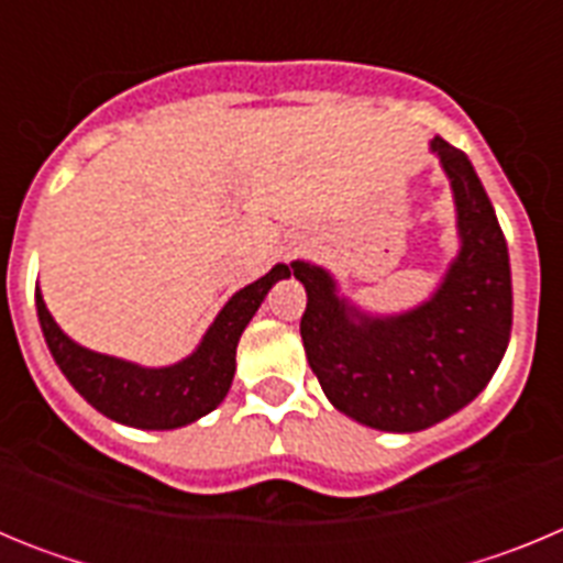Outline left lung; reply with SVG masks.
I'll list each match as a JSON object with an SVG mask.
<instances>
[{
	"mask_svg": "<svg viewBox=\"0 0 563 563\" xmlns=\"http://www.w3.org/2000/svg\"><path fill=\"white\" fill-rule=\"evenodd\" d=\"M449 174L460 253L429 301L400 316H369L338 296L335 278L292 262L305 285L301 341L338 411L377 431L411 434L465 409L499 369L514 324L510 258L474 166L431 141Z\"/></svg>",
	"mask_w": 563,
	"mask_h": 563,
	"instance_id": "1",
	"label": "left lung"
}]
</instances>
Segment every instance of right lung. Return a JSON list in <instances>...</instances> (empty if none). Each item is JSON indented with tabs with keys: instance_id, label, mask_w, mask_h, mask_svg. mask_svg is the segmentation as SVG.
Returning a JSON list of instances; mask_svg holds the SVG:
<instances>
[{
	"instance_id": "add662e5",
	"label": "right lung",
	"mask_w": 563,
	"mask_h": 563,
	"mask_svg": "<svg viewBox=\"0 0 563 563\" xmlns=\"http://www.w3.org/2000/svg\"><path fill=\"white\" fill-rule=\"evenodd\" d=\"M278 278H290V267L276 265L253 285L233 292L213 318L200 346L180 363L148 369L132 361L92 352L62 332L53 321L42 290L36 287V312L49 355L58 363L73 389L109 420L146 431L180 429L200 420L225 400L236 372L239 335L251 324L258 305Z\"/></svg>"
}]
</instances>
